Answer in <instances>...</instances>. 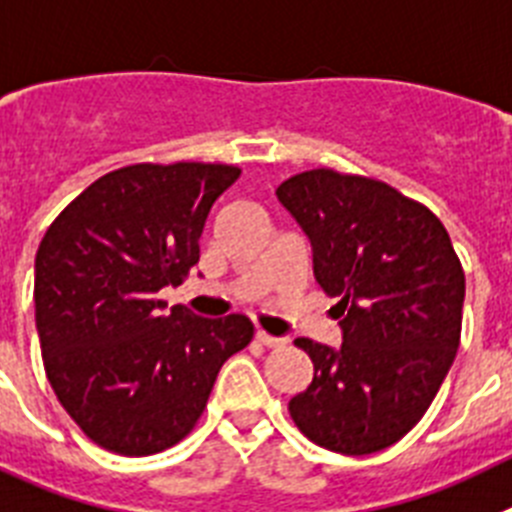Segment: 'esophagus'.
I'll return each mask as SVG.
<instances>
[{"mask_svg":"<svg viewBox=\"0 0 512 512\" xmlns=\"http://www.w3.org/2000/svg\"><path fill=\"white\" fill-rule=\"evenodd\" d=\"M255 337H257V342H260V345H265V348H281L283 342H286L283 337L268 335V332H262V330H257Z\"/></svg>","mask_w":512,"mask_h":512,"instance_id":"esophagus-1","label":"esophagus"}]
</instances>
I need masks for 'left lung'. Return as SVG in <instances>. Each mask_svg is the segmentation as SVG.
I'll use <instances>...</instances> for the list:
<instances>
[{"label": "left lung", "instance_id": "1", "mask_svg": "<svg viewBox=\"0 0 512 512\" xmlns=\"http://www.w3.org/2000/svg\"><path fill=\"white\" fill-rule=\"evenodd\" d=\"M311 242L314 278L335 304L342 345L299 337L314 363L288 402L296 428L327 451L366 456L415 428L461 337L464 270L446 226L391 185L335 170L275 190Z\"/></svg>", "mask_w": 512, "mask_h": 512}]
</instances>
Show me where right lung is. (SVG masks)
I'll return each mask as SVG.
<instances>
[{
    "label": "right lung",
    "mask_w": 512,
    "mask_h": 512,
    "mask_svg": "<svg viewBox=\"0 0 512 512\" xmlns=\"http://www.w3.org/2000/svg\"><path fill=\"white\" fill-rule=\"evenodd\" d=\"M231 164H131L77 195L35 255V327L46 376L97 446L149 456L193 430L226 358L247 348L244 314L203 319L159 299L201 257Z\"/></svg>",
    "instance_id": "add662e5"
}]
</instances>
